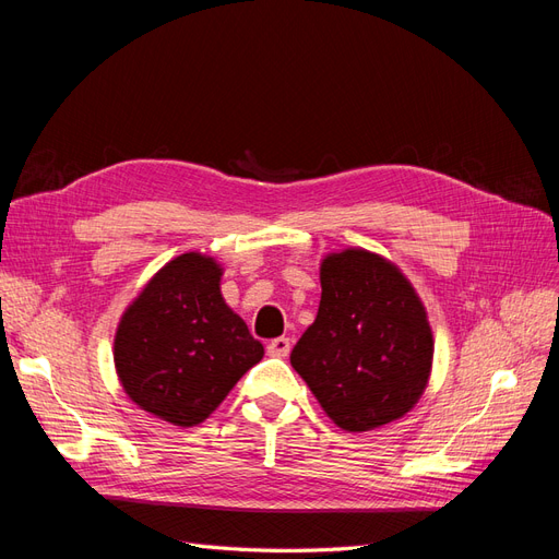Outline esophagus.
<instances>
[{
    "mask_svg": "<svg viewBox=\"0 0 559 559\" xmlns=\"http://www.w3.org/2000/svg\"><path fill=\"white\" fill-rule=\"evenodd\" d=\"M289 352H292V341L289 337H275V341H270L267 343V354L270 357H280V359H284V357H289Z\"/></svg>",
    "mask_w": 559,
    "mask_h": 559,
    "instance_id": "34e87169",
    "label": "esophagus"
}]
</instances>
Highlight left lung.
<instances>
[{
    "instance_id": "left-lung-1",
    "label": "left lung",
    "mask_w": 559,
    "mask_h": 559,
    "mask_svg": "<svg viewBox=\"0 0 559 559\" xmlns=\"http://www.w3.org/2000/svg\"><path fill=\"white\" fill-rule=\"evenodd\" d=\"M321 300L292 352L333 425L380 429L408 415L433 366L427 308L403 270L361 247L331 251L319 263Z\"/></svg>"
}]
</instances>
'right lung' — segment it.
Returning a JSON list of instances; mask_svg holds the SVG:
<instances>
[{"mask_svg": "<svg viewBox=\"0 0 559 559\" xmlns=\"http://www.w3.org/2000/svg\"><path fill=\"white\" fill-rule=\"evenodd\" d=\"M222 277L210 253H179L118 319V382L138 408L175 427L205 421L263 359V345L224 300Z\"/></svg>", "mask_w": 559, "mask_h": 559, "instance_id": "obj_1", "label": "right lung"}]
</instances>
